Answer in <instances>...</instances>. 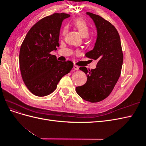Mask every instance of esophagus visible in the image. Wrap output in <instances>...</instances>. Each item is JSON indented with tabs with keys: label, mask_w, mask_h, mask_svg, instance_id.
I'll return each instance as SVG.
<instances>
[{
	"label": "esophagus",
	"mask_w": 146,
	"mask_h": 146,
	"mask_svg": "<svg viewBox=\"0 0 146 146\" xmlns=\"http://www.w3.org/2000/svg\"><path fill=\"white\" fill-rule=\"evenodd\" d=\"M74 69L76 70H78L79 69V67L77 65H74Z\"/></svg>",
	"instance_id": "34e87169"
}]
</instances>
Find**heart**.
<instances>
[{"label": "heart", "mask_w": 146, "mask_h": 146, "mask_svg": "<svg viewBox=\"0 0 146 146\" xmlns=\"http://www.w3.org/2000/svg\"><path fill=\"white\" fill-rule=\"evenodd\" d=\"M73 24L83 37H86L88 36L90 32V27L85 20L82 18H78L74 21ZM65 32L66 29H64L63 33L64 34Z\"/></svg>", "instance_id": "1"}]
</instances>
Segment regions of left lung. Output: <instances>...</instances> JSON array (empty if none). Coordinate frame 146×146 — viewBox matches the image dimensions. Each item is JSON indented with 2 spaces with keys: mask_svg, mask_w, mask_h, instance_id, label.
I'll list each match as a JSON object with an SVG mask.
<instances>
[{
  "mask_svg": "<svg viewBox=\"0 0 146 146\" xmlns=\"http://www.w3.org/2000/svg\"><path fill=\"white\" fill-rule=\"evenodd\" d=\"M86 14L93 20L98 36L93 49L85 55L98 62L94 69L79 68L86 74L87 81L76 90L83 100L96 103L107 98L113 91L121 75L123 54L120 36L114 26L99 15Z\"/></svg>",
  "mask_w": 146,
  "mask_h": 146,
  "instance_id": "obj_1",
  "label": "left lung"
}]
</instances>
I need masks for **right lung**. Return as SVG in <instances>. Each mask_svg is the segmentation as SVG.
Listing matches in <instances>:
<instances>
[{
	"instance_id": "add662e5",
	"label": "right lung",
	"mask_w": 146,
	"mask_h": 146,
	"mask_svg": "<svg viewBox=\"0 0 146 146\" xmlns=\"http://www.w3.org/2000/svg\"><path fill=\"white\" fill-rule=\"evenodd\" d=\"M69 16L56 13L44 17L30 29L22 43L19 52L21 76L29 90L35 96L51 94L61 78L73 68L72 61H60L50 54L60 46L61 26Z\"/></svg>"
}]
</instances>
